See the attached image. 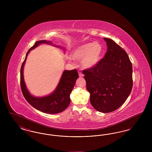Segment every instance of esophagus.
I'll list each match as a JSON object with an SVG mask.
<instances>
[{"label":"esophagus","instance_id":"1","mask_svg":"<svg viewBox=\"0 0 152 152\" xmlns=\"http://www.w3.org/2000/svg\"><path fill=\"white\" fill-rule=\"evenodd\" d=\"M79 76L80 77H83L84 76V75L81 72H79Z\"/></svg>","mask_w":152,"mask_h":152}]
</instances>
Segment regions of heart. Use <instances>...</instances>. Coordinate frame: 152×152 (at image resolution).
<instances>
[{
	"instance_id": "heart-1",
	"label": "heart",
	"mask_w": 152,
	"mask_h": 152,
	"mask_svg": "<svg viewBox=\"0 0 152 152\" xmlns=\"http://www.w3.org/2000/svg\"><path fill=\"white\" fill-rule=\"evenodd\" d=\"M103 47L98 42H88L76 47L72 52L75 60H81V65L85 69H90L97 65L101 59Z\"/></svg>"
}]
</instances>
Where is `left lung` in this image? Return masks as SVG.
<instances>
[{
	"label": "left lung",
	"instance_id": "left-lung-1",
	"mask_svg": "<svg viewBox=\"0 0 152 152\" xmlns=\"http://www.w3.org/2000/svg\"><path fill=\"white\" fill-rule=\"evenodd\" d=\"M104 58L94 68L83 71L92 107L102 113L120 108L129 96L132 87V65L126 52L112 39Z\"/></svg>",
	"mask_w": 152,
	"mask_h": 152
}]
</instances>
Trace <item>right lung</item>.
I'll return each mask as SVG.
<instances>
[{
	"instance_id": "obj_1",
	"label": "right lung",
	"mask_w": 152,
	"mask_h": 152,
	"mask_svg": "<svg viewBox=\"0 0 152 152\" xmlns=\"http://www.w3.org/2000/svg\"><path fill=\"white\" fill-rule=\"evenodd\" d=\"M42 44H47L60 48L65 51L64 48L60 45L52 44L51 42L45 40L36 42L27 52L20 69V86L22 94L31 105L38 110L49 114H56L64 111L70 104V94L75 85L76 81L79 77L77 71L75 69L71 71L65 70L61 77L58 86L51 94L43 97H35L29 93L26 87L23 69L27 56L29 52Z\"/></svg>"
}]
</instances>
